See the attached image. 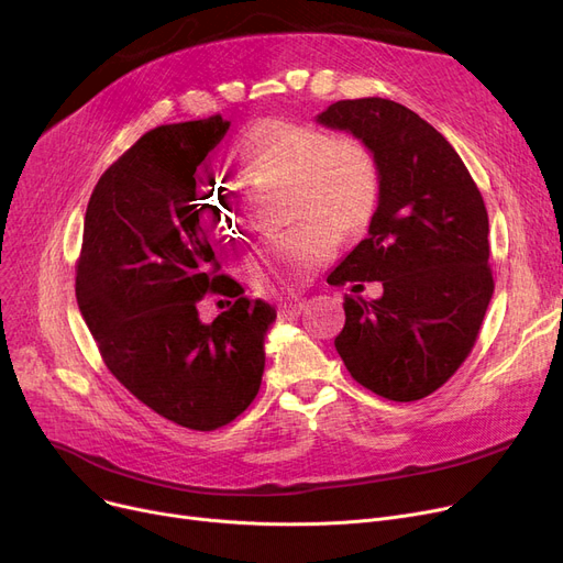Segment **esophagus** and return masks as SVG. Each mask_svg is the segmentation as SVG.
<instances>
[{"mask_svg": "<svg viewBox=\"0 0 563 563\" xmlns=\"http://www.w3.org/2000/svg\"><path fill=\"white\" fill-rule=\"evenodd\" d=\"M303 310H306V301H285V303L278 306V312H280L283 317H297V314H301Z\"/></svg>", "mask_w": 563, "mask_h": 563, "instance_id": "34e87169", "label": "esophagus"}]
</instances>
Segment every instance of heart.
Masks as SVG:
<instances>
[{
	"mask_svg": "<svg viewBox=\"0 0 563 563\" xmlns=\"http://www.w3.org/2000/svg\"><path fill=\"white\" fill-rule=\"evenodd\" d=\"M232 157L291 183L289 219L297 223L264 236L244 266L257 287L301 285L333 255L340 234L361 232L376 212L380 170L372 147L358 136H333L314 125L269 118L244 132ZM200 200L217 232L240 228L232 191L214 173L205 175Z\"/></svg>",
	"mask_w": 563,
	"mask_h": 563,
	"instance_id": "obj_1",
	"label": "heart"
}]
</instances>
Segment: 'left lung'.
Returning <instances> with one entry per match:
<instances>
[{
	"label": "left lung",
	"mask_w": 563,
	"mask_h": 563,
	"mask_svg": "<svg viewBox=\"0 0 563 563\" xmlns=\"http://www.w3.org/2000/svg\"><path fill=\"white\" fill-rule=\"evenodd\" d=\"M317 123L363 139L380 170L369 234L329 283L378 280L383 297L346 294L335 349L363 388L418 401L470 356L493 297L484 198L450 141L399 102L340 100Z\"/></svg>",
	"instance_id": "1"
}]
</instances>
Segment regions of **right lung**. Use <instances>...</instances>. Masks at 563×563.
I'll return each mask as SVG.
<instances>
[{"mask_svg":"<svg viewBox=\"0 0 563 563\" xmlns=\"http://www.w3.org/2000/svg\"><path fill=\"white\" fill-rule=\"evenodd\" d=\"M230 123L210 115L145 132L98 180L75 266L77 306L107 369L157 416L230 424L255 399L276 308L221 272L200 223L196 168ZM207 292L229 308L202 324Z\"/></svg>","mask_w":563,"mask_h":563,"instance_id":"1","label":"right lung"}]
</instances>
